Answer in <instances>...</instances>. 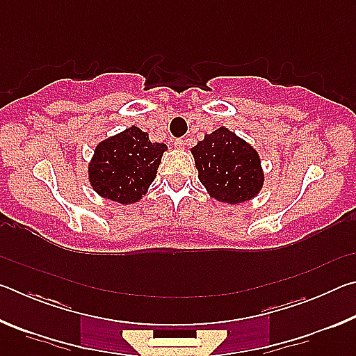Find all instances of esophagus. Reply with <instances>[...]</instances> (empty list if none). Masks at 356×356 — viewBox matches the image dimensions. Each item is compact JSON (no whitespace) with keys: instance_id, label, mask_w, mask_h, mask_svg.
I'll return each mask as SVG.
<instances>
[{"instance_id":"34e87169","label":"esophagus","mask_w":356,"mask_h":356,"mask_svg":"<svg viewBox=\"0 0 356 356\" xmlns=\"http://www.w3.org/2000/svg\"><path fill=\"white\" fill-rule=\"evenodd\" d=\"M174 146L179 147V149H184L186 146V141L184 140V138H177V140L174 141Z\"/></svg>"}]
</instances>
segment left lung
Returning <instances> with one entry per match:
<instances>
[{
  "label": "left lung",
  "mask_w": 356,
  "mask_h": 356,
  "mask_svg": "<svg viewBox=\"0 0 356 356\" xmlns=\"http://www.w3.org/2000/svg\"><path fill=\"white\" fill-rule=\"evenodd\" d=\"M200 182L216 201L240 204L259 195L264 171L257 150L226 127L204 136L191 149Z\"/></svg>",
  "instance_id": "left-lung-1"
}]
</instances>
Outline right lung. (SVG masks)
<instances>
[{"instance_id": "right-lung-1", "label": "right lung", "mask_w": 356, "mask_h": 356, "mask_svg": "<svg viewBox=\"0 0 356 356\" xmlns=\"http://www.w3.org/2000/svg\"><path fill=\"white\" fill-rule=\"evenodd\" d=\"M163 143H150L149 134L131 125L97 144L88 165L89 184L99 196L119 204L138 202L154 182Z\"/></svg>"}]
</instances>
